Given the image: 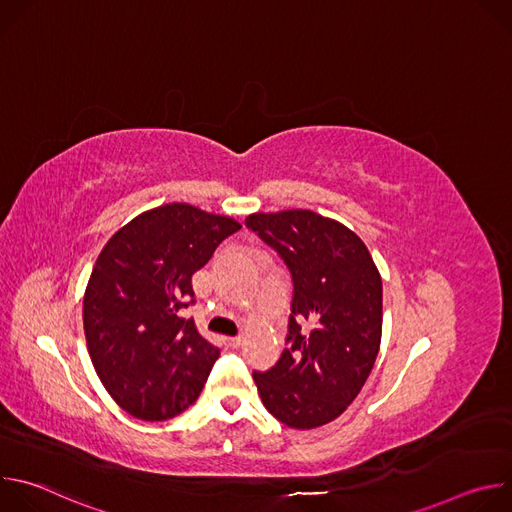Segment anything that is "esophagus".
I'll list each match as a JSON object with an SVG mask.
<instances>
[{"label":"esophagus","mask_w":512,"mask_h":512,"mask_svg":"<svg viewBox=\"0 0 512 512\" xmlns=\"http://www.w3.org/2000/svg\"><path fill=\"white\" fill-rule=\"evenodd\" d=\"M225 342H227V346L237 348L241 344V336H229V338H225Z\"/></svg>","instance_id":"esophagus-1"}]
</instances>
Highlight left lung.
Segmentation results:
<instances>
[{"label":"left lung","mask_w":512,"mask_h":512,"mask_svg":"<svg viewBox=\"0 0 512 512\" xmlns=\"http://www.w3.org/2000/svg\"><path fill=\"white\" fill-rule=\"evenodd\" d=\"M247 229L277 251L294 281L287 348L253 379L283 425L336 419L369 379L381 346L383 283L358 235L312 210L257 212Z\"/></svg>","instance_id":"8db88e82"}]
</instances>
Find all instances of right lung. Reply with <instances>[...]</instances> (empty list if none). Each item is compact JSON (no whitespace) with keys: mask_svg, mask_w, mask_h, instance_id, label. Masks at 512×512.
<instances>
[{"mask_svg":"<svg viewBox=\"0 0 512 512\" xmlns=\"http://www.w3.org/2000/svg\"><path fill=\"white\" fill-rule=\"evenodd\" d=\"M241 225L184 202L141 212L103 247L83 300L93 367L129 415L164 421L200 395L221 354L194 320L192 275Z\"/></svg>","mask_w":512,"mask_h":512,"instance_id":"add662e5","label":"right lung"}]
</instances>
